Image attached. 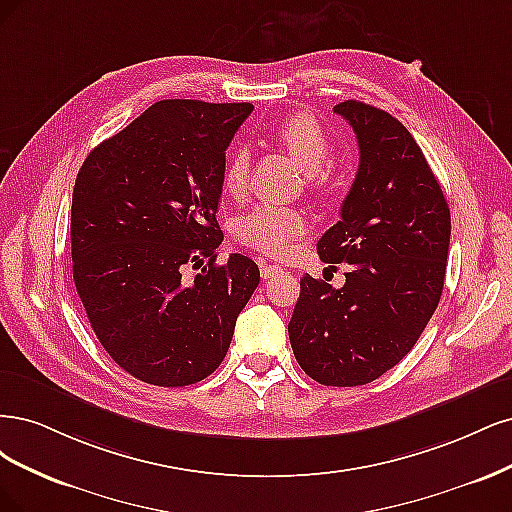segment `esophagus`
<instances>
[{"label":"esophagus","mask_w":512,"mask_h":512,"mask_svg":"<svg viewBox=\"0 0 512 512\" xmlns=\"http://www.w3.org/2000/svg\"><path fill=\"white\" fill-rule=\"evenodd\" d=\"M285 270L276 266V263H261V278H274L280 276Z\"/></svg>","instance_id":"34e87169"}]
</instances>
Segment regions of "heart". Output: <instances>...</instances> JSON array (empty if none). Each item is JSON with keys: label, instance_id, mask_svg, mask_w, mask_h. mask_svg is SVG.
Listing matches in <instances>:
<instances>
[{"label": "heart", "instance_id": "b5f03b06", "mask_svg": "<svg viewBox=\"0 0 512 512\" xmlns=\"http://www.w3.org/2000/svg\"><path fill=\"white\" fill-rule=\"evenodd\" d=\"M274 138L283 144L287 151L295 157V161L308 172V178L315 185H325L329 180V163L327 157L332 153V142H329L327 131L323 125L308 112H295L278 121L272 127ZM251 172V153L249 148L236 144L229 151L221 183L223 191L232 195L234 200H242L246 187H249ZM308 227L306 214L298 208L274 206V204H257L249 212H244L236 221V238L268 255H285L295 238L304 234Z\"/></svg>", "mask_w": 512, "mask_h": 512}]
</instances>
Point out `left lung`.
Here are the masks:
<instances>
[{"label":"left lung","instance_id":"left-lung-1","mask_svg":"<svg viewBox=\"0 0 512 512\" xmlns=\"http://www.w3.org/2000/svg\"><path fill=\"white\" fill-rule=\"evenodd\" d=\"M334 112L355 131L359 170L317 253L332 268L346 266V280L334 289L302 276L289 340L312 381L357 387L400 364L432 319L447 272L451 212L398 119L357 100Z\"/></svg>","mask_w":512,"mask_h":512}]
</instances>
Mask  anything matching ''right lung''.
Returning <instances> with one entry per match:
<instances>
[{
	"label": "right lung",
	"instance_id": "right-lung-1",
	"mask_svg": "<svg viewBox=\"0 0 512 512\" xmlns=\"http://www.w3.org/2000/svg\"><path fill=\"white\" fill-rule=\"evenodd\" d=\"M253 104L163 100L95 146L72 195V270L106 353L148 385L187 387L221 366L259 285L217 263L225 148ZM202 267L191 281L182 270Z\"/></svg>",
	"mask_w": 512,
	"mask_h": 512
}]
</instances>
